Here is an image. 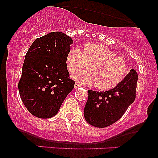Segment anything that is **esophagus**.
<instances>
[{
	"label": "esophagus",
	"instance_id": "obj_1",
	"mask_svg": "<svg viewBox=\"0 0 158 158\" xmlns=\"http://www.w3.org/2000/svg\"><path fill=\"white\" fill-rule=\"evenodd\" d=\"M81 85L79 84V83H75V85H74V88H80Z\"/></svg>",
	"mask_w": 158,
	"mask_h": 158
}]
</instances>
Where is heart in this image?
I'll return each mask as SVG.
<instances>
[{
	"mask_svg": "<svg viewBox=\"0 0 158 158\" xmlns=\"http://www.w3.org/2000/svg\"><path fill=\"white\" fill-rule=\"evenodd\" d=\"M67 66L71 73L79 71L88 64V70L75 73L73 77L85 85H96L97 89L107 90L117 86L124 79L127 65L106 45L88 42L81 51L73 47L66 55Z\"/></svg>",
	"mask_w": 158,
	"mask_h": 158,
	"instance_id": "b5f03b06",
	"label": "heart"
}]
</instances>
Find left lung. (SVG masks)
<instances>
[{"label":"left lung","mask_w":158,"mask_h":158,"mask_svg":"<svg viewBox=\"0 0 158 158\" xmlns=\"http://www.w3.org/2000/svg\"><path fill=\"white\" fill-rule=\"evenodd\" d=\"M137 79V73L132 69L113 89L102 92L88 90L84 110L85 120L97 128H105L117 122L135 101Z\"/></svg>","instance_id":"8db88e82"}]
</instances>
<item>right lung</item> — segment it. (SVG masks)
Listing matches in <instances>:
<instances>
[{"instance_id": "obj_1", "label": "right lung", "mask_w": 158, "mask_h": 158, "mask_svg": "<svg viewBox=\"0 0 158 158\" xmlns=\"http://www.w3.org/2000/svg\"><path fill=\"white\" fill-rule=\"evenodd\" d=\"M73 40L61 32L36 39L29 48L19 82L20 97L36 117L48 119L59 111L75 81L70 78L65 59Z\"/></svg>"}]
</instances>
